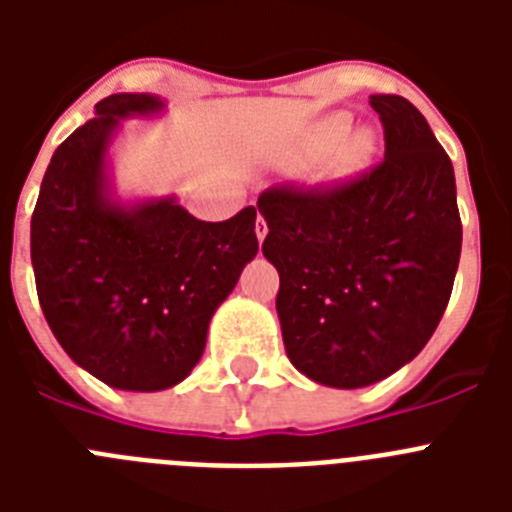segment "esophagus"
Instances as JSON below:
<instances>
[{"label":"esophagus","mask_w":512,"mask_h":512,"mask_svg":"<svg viewBox=\"0 0 512 512\" xmlns=\"http://www.w3.org/2000/svg\"><path fill=\"white\" fill-rule=\"evenodd\" d=\"M266 233H269V225H266V220H264V217H256V238H259V243L261 241H264V238H266Z\"/></svg>","instance_id":"1"}]
</instances>
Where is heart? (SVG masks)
Instances as JSON below:
<instances>
[{
	"label": "heart",
	"mask_w": 512,
	"mask_h": 512,
	"mask_svg": "<svg viewBox=\"0 0 512 512\" xmlns=\"http://www.w3.org/2000/svg\"><path fill=\"white\" fill-rule=\"evenodd\" d=\"M348 130H351V117L338 112V115L325 117L318 128H315V133H312V146L320 153L333 151L338 143H343L338 148L336 158L338 174H348V171H356L359 166H364L374 151V135L369 130H356L354 135H349L346 139Z\"/></svg>",
	"instance_id": "1"
}]
</instances>
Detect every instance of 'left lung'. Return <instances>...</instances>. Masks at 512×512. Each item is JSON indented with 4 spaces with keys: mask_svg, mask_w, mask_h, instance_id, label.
Masks as SVG:
<instances>
[{
    "mask_svg": "<svg viewBox=\"0 0 512 512\" xmlns=\"http://www.w3.org/2000/svg\"><path fill=\"white\" fill-rule=\"evenodd\" d=\"M369 104L384 128L379 164L259 197L289 361L338 390L390 377L423 351L461 253L454 166L431 125L397 94Z\"/></svg>",
    "mask_w": 512,
    "mask_h": 512,
    "instance_id": "left-lung-1",
    "label": "left lung"
}]
</instances>
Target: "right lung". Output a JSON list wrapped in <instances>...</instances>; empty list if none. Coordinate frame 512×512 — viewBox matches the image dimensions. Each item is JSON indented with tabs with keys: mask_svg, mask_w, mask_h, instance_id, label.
I'll return each mask as SVG.
<instances>
[{
	"mask_svg": "<svg viewBox=\"0 0 512 512\" xmlns=\"http://www.w3.org/2000/svg\"><path fill=\"white\" fill-rule=\"evenodd\" d=\"M151 94H112L53 153L30 223L43 315L63 351L117 390L156 392L200 361L212 312L259 251L256 207L223 223L174 197L122 210L104 197L117 120L161 110Z\"/></svg>",
	"mask_w": 512,
	"mask_h": 512,
	"instance_id": "add662e5",
	"label": "right lung"
}]
</instances>
